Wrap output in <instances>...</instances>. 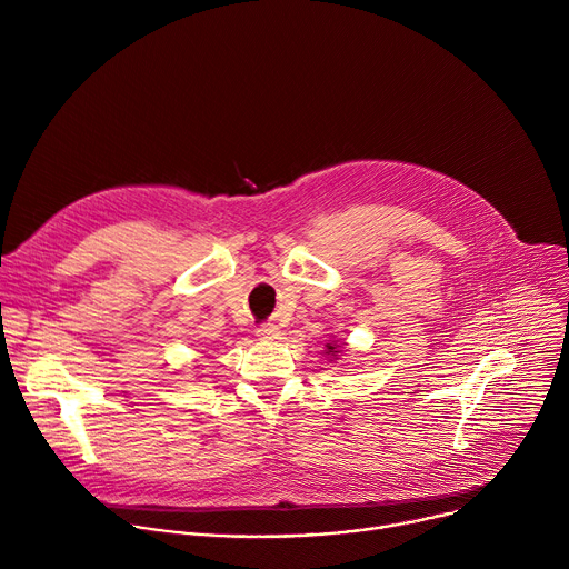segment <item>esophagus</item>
Masks as SVG:
<instances>
[{"label": "esophagus", "instance_id": "34e87169", "mask_svg": "<svg viewBox=\"0 0 569 569\" xmlns=\"http://www.w3.org/2000/svg\"><path fill=\"white\" fill-rule=\"evenodd\" d=\"M257 333H259L261 340H279V336H281L277 323H270V321H268V323H261V327L257 329Z\"/></svg>", "mask_w": 569, "mask_h": 569}]
</instances>
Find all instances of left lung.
Listing matches in <instances>:
<instances>
[{"mask_svg":"<svg viewBox=\"0 0 569 569\" xmlns=\"http://www.w3.org/2000/svg\"><path fill=\"white\" fill-rule=\"evenodd\" d=\"M329 349H331V351H333V349H336V347H331V345H329ZM336 353H338V351H336Z\"/></svg>","mask_w":569,"mask_h":569,"instance_id":"1","label":"left lung"}]
</instances>
